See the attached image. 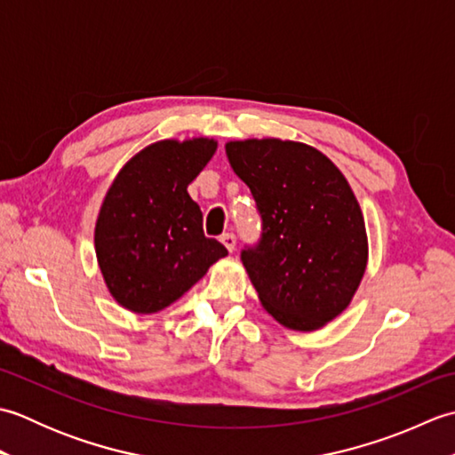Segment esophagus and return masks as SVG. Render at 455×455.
<instances>
[{
	"instance_id": "esophagus-1",
	"label": "esophagus",
	"mask_w": 455,
	"mask_h": 455,
	"mask_svg": "<svg viewBox=\"0 0 455 455\" xmlns=\"http://www.w3.org/2000/svg\"><path fill=\"white\" fill-rule=\"evenodd\" d=\"M220 243L225 244V248L228 250V252H233L235 246H236V236L233 233H227V235L220 236Z\"/></svg>"
}]
</instances>
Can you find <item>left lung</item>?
Masks as SVG:
<instances>
[{
	"instance_id": "1",
	"label": "left lung",
	"mask_w": 455,
	"mask_h": 455,
	"mask_svg": "<svg viewBox=\"0 0 455 455\" xmlns=\"http://www.w3.org/2000/svg\"><path fill=\"white\" fill-rule=\"evenodd\" d=\"M230 168L252 191L262 236L243 250L259 301L279 324L311 332L350 305L367 266L365 222L352 188L303 142H227Z\"/></svg>"
}]
</instances>
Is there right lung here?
I'll use <instances>...</instances> for the list:
<instances>
[{"label":"right lung","instance_id":"right-lung-1","mask_svg":"<svg viewBox=\"0 0 455 455\" xmlns=\"http://www.w3.org/2000/svg\"><path fill=\"white\" fill-rule=\"evenodd\" d=\"M215 150L212 139L154 142L111 183L95 222V254L121 307L158 313L228 254L203 235V212L188 193Z\"/></svg>","mask_w":455,"mask_h":455}]
</instances>
